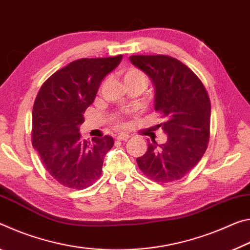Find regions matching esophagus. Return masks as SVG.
Here are the masks:
<instances>
[{
	"label": "esophagus",
	"mask_w": 250,
	"mask_h": 250,
	"mask_svg": "<svg viewBox=\"0 0 250 250\" xmlns=\"http://www.w3.org/2000/svg\"><path fill=\"white\" fill-rule=\"evenodd\" d=\"M129 138V135L126 134V133H121L117 135V140L118 141H127Z\"/></svg>",
	"instance_id": "34e87169"
}]
</instances>
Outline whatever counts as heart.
I'll use <instances>...</instances> for the list:
<instances>
[{
    "label": "heart",
    "instance_id": "b5f03b06",
    "mask_svg": "<svg viewBox=\"0 0 250 250\" xmlns=\"http://www.w3.org/2000/svg\"><path fill=\"white\" fill-rule=\"evenodd\" d=\"M123 80H124V83L126 86H141L144 88L147 85V82H148V79H147V75L145 74L142 69L137 68V67H130L128 69H126L123 74ZM116 127L122 128L124 127L125 124L122 121H118L116 123Z\"/></svg>",
    "mask_w": 250,
    "mask_h": 250
}]
</instances>
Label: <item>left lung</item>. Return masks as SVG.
<instances>
[{
	"label": "left lung",
	"instance_id": "1",
	"mask_svg": "<svg viewBox=\"0 0 250 250\" xmlns=\"http://www.w3.org/2000/svg\"><path fill=\"white\" fill-rule=\"evenodd\" d=\"M130 62L153 81L158 125L165 144L148 143L136 162L147 177L170 183L184 177L205 154L210 135V100L203 82L181 61L168 55H132Z\"/></svg>",
	"mask_w": 250,
	"mask_h": 250
}]
</instances>
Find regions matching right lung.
I'll use <instances>...</instances> for the list:
<instances>
[{"label":"right lung","mask_w":250,"mask_h":250,"mask_svg":"<svg viewBox=\"0 0 250 250\" xmlns=\"http://www.w3.org/2000/svg\"><path fill=\"white\" fill-rule=\"evenodd\" d=\"M122 55L80 59L44 82L32 113V144L43 166L61 185L84 189L101 177L106 153L114 146L109 135L82 138L79 126L93 104L102 80L122 61Z\"/></svg>","instance_id":"right-lung-1"}]
</instances>
